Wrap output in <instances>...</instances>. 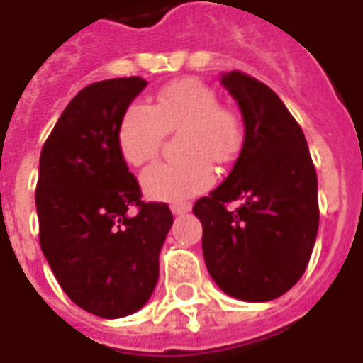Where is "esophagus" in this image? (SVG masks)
Returning a JSON list of instances; mask_svg holds the SVG:
<instances>
[{
  "mask_svg": "<svg viewBox=\"0 0 363 363\" xmlns=\"http://www.w3.org/2000/svg\"><path fill=\"white\" fill-rule=\"evenodd\" d=\"M190 208H192V206H190L189 202H179V204H171V212H173L174 216H182V213L190 212Z\"/></svg>",
  "mask_w": 363,
  "mask_h": 363,
  "instance_id": "obj_1",
  "label": "esophagus"
}]
</instances>
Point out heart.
Instances as JSON below:
<instances>
[{
	"label": "heart",
	"mask_w": 363,
	"mask_h": 363,
	"mask_svg": "<svg viewBox=\"0 0 363 363\" xmlns=\"http://www.w3.org/2000/svg\"><path fill=\"white\" fill-rule=\"evenodd\" d=\"M182 128L179 147L186 157L165 161L143 171L142 189L150 198L179 202L210 189L213 163L228 165L243 143V126L235 112L223 106L206 83L194 77L167 83L153 104L134 103L118 124V147L132 167L157 157L167 132Z\"/></svg>",
	"instance_id": "heart-1"
}]
</instances>
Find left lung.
<instances>
[{"instance_id": "1", "label": "left lung", "mask_w": 363, "mask_h": 363, "mask_svg": "<svg viewBox=\"0 0 363 363\" xmlns=\"http://www.w3.org/2000/svg\"><path fill=\"white\" fill-rule=\"evenodd\" d=\"M245 142L231 173L196 200L208 272L228 296L270 301L303 276L319 229L317 173L303 130L268 85L229 72ZM239 199L242 206L229 211Z\"/></svg>"}]
</instances>
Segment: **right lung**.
<instances>
[{
    "instance_id": "obj_1",
    "label": "right lung",
    "mask_w": 363,
    "mask_h": 363,
    "mask_svg": "<svg viewBox=\"0 0 363 363\" xmlns=\"http://www.w3.org/2000/svg\"><path fill=\"white\" fill-rule=\"evenodd\" d=\"M145 85L142 77H118L82 89L40 151V249L67 297L103 319L147 303L173 225L169 206L142 200L116 140L122 114Z\"/></svg>"
}]
</instances>
